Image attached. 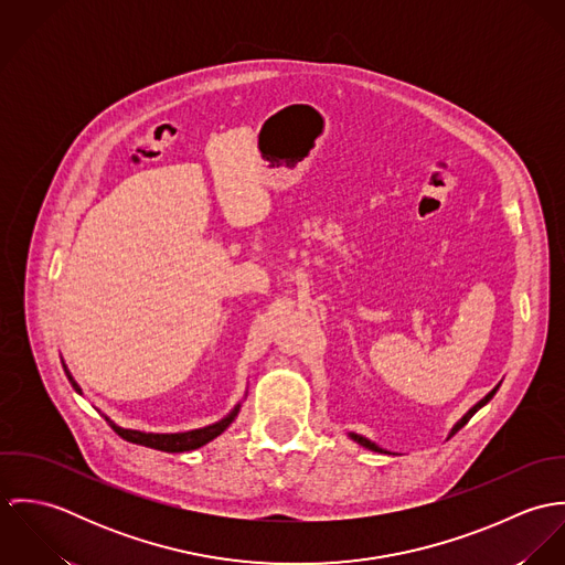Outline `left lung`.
I'll list each match as a JSON object with an SVG mask.
<instances>
[{
	"mask_svg": "<svg viewBox=\"0 0 565 565\" xmlns=\"http://www.w3.org/2000/svg\"><path fill=\"white\" fill-rule=\"evenodd\" d=\"M498 387H500V383H498V385H495V387H493V390H491V392H489V394H487V396H484L483 401H479V403L475 404V406H472V408H470V411H468V413H466V415H463V417H461V419H459V422H457V424H455V426H452V428H450V433H448V437H452V435H455V433H457V430H459V428H463V426H466V424H468V422H470V417H472V415H475V413H477V411H479V408H483L484 404L489 403V401H491V398H493V396H495V392H498ZM348 437H350V439H352V441H356V444H359V446H363V448H367V450H372V452H381V455H392V452H387V450H385V448H381V446H379V444H374V441H372V439H367V437H363V435H359V433H348Z\"/></svg>",
	"mask_w": 565,
	"mask_h": 565,
	"instance_id": "obj_1",
	"label": "left lung"
}]
</instances>
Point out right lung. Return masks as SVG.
Wrapping results in <instances>:
<instances>
[{
	"instance_id": "add662e5",
	"label": "right lung",
	"mask_w": 565,
	"mask_h": 565,
	"mask_svg": "<svg viewBox=\"0 0 565 565\" xmlns=\"http://www.w3.org/2000/svg\"><path fill=\"white\" fill-rule=\"evenodd\" d=\"M63 361V356H61ZM63 370L72 383V387L76 390V394L82 396V387L76 383V379L72 376L67 363L63 361ZM242 403L235 404L231 408L228 415H224L222 419H217L215 424H209V426H202V428H193V430H180V433H152V430H141V428H126V426H119L117 422H113L110 415L102 413L97 406L95 411L104 415V419L110 424V428L124 437L126 441H132V444H139V446H148V448H154V450H162V452H189V450H198L202 446H206L209 441H213L215 437H220L233 422L235 417L239 415L242 411Z\"/></svg>"
}]
</instances>
